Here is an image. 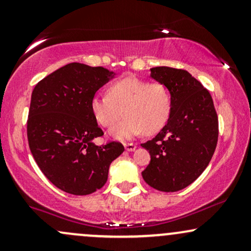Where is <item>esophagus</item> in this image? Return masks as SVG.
Instances as JSON below:
<instances>
[{
    "label": "esophagus",
    "mask_w": 251,
    "mask_h": 251,
    "mask_svg": "<svg viewBox=\"0 0 251 251\" xmlns=\"http://www.w3.org/2000/svg\"><path fill=\"white\" fill-rule=\"evenodd\" d=\"M125 149H126V151H134L135 149H137V145H135V144H133V143H126L125 144Z\"/></svg>",
    "instance_id": "obj_1"
}]
</instances>
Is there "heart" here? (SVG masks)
Wrapping results in <instances>:
<instances>
[{
	"label": "heart",
	"mask_w": 251,
	"mask_h": 251,
	"mask_svg": "<svg viewBox=\"0 0 251 251\" xmlns=\"http://www.w3.org/2000/svg\"><path fill=\"white\" fill-rule=\"evenodd\" d=\"M91 111L102 127H112L125 114V119L111 129L116 139H128L144 132L154 134L168 123L171 94L164 83L127 76L111 83L108 94H96Z\"/></svg>",
	"instance_id": "1"
}]
</instances>
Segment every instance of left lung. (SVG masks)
<instances>
[{"label": "left lung", "instance_id": "left-lung-1", "mask_svg": "<svg viewBox=\"0 0 251 251\" xmlns=\"http://www.w3.org/2000/svg\"><path fill=\"white\" fill-rule=\"evenodd\" d=\"M151 77L171 94L168 124L153 139L142 144L151 160L142 172L150 186L175 192L194 183L206 169L218 139V118L209 91L189 72L151 68Z\"/></svg>", "mask_w": 251, "mask_h": 251}]
</instances>
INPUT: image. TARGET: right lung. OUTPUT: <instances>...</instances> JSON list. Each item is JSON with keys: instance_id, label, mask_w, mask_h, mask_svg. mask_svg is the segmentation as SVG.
I'll use <instances>...</instances> for the list:
<instances>
[{"instance_id": "right-lung-1", "label": "right lung", "mask_w": 251, "mask_h": 251, "mask_svg": "<svg viewBox=\"0 0 251 251\" xmlns=\"http://www.w3.org/2000/svg\"><path fill=\"white\" fill-rule=\"evenodd\" d=\"M113 76L103 67L72 62L33 89L27 122L30 152L42 174L67 194L101 189L109 165L125 150L119 142H92L103 132L92 114L91 99Z\"/></svg>"}]
</instances>
